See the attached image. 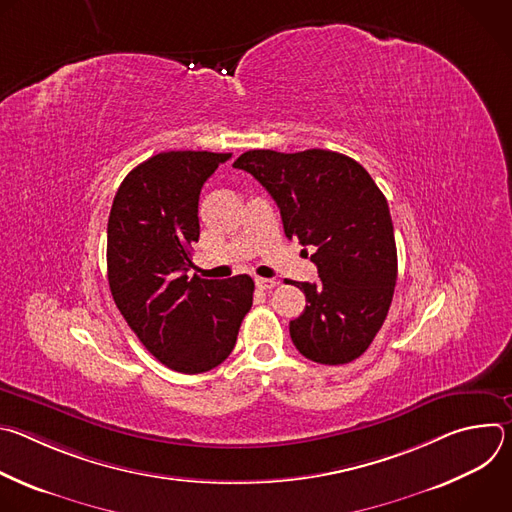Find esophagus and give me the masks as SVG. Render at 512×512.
Here are the masks:
<instances>
[{
	"instance_id": "34e87169",
	"label": "esophagus",
	"mask_w": 512,
	"mask_h": 512,
	"mask_svg": "<svg viewBox=\"0 0 512 512\" xmlns=\"http://www.w3.org/2000/svg\"><path fill=\"white\" fill-rule=\"evenodd\" d=\"M255 285H257V289H261V291H267V289H273V287L277 285V281H275V279L257 277V279H255Z\"/></svg>"
}]
</instances>
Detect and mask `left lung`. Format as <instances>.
I'll use <instances>...</instances> for the list:
<instances>
[{
    "instance_id": "left-lung-1",
    "label": "left lung",
    "mask_w": 512,
    "mask_h": 512,
    "mask_svg": "<svg viewBox=\"0 0 512 512\" xmlns=\"http://www.w3.org/2000/svg\"><path fill=\"white\" fill-rule=\"evenodd\" d=\"M233 166L277 202L285 237L316 249L320 281H296L306 310L289 322L291 340L314 362H352L381 330L397 283L387 198L358 162L328 150H251Z\"/></svg>"
}]
</instances>
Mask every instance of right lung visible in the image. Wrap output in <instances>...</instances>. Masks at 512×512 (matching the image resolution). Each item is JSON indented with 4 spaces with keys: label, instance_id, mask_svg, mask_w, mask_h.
<instances>
[{
    "label": "right lung",
    "instance_id": "1",
    "mask_svg": "<svg viewBox=\"0 0 512 512\" xmlns=\"http://www.w3.org/2000/svg\"><path fill=\"white\" fill-rule=\"evenodd\" d=\"M231 154L162 152L121 182L107 225V277L121 316L168 369L198 375L235 348L253 306L249 275L188 279L202 184Z\"/></svg>",
    "mask_w": 512,
    "mask_h": 512
}]
</instances>
